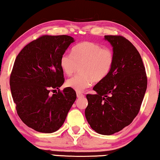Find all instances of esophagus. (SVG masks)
Wrapping results in <instances>:
<instances>
[{
  "label": "esophagus",
  "instance_id": "1",
  "mask_svg": "<svg viewBox=\"0 0 160 160\" xmlns=\"http://www.w3.org/2000/svg\"><path fill=\"white\" fill-rule=\"evenodd\" d=\"M77 97H78V98H83L84 97V94H82V93H80V92H77Z\"/></svg>",
  "mask_w": 160,
  "mask_h": 160
}]
</instances>
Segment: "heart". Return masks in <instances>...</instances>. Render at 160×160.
Here are the masks:
<instances>
[{
  "mask_svg": "<svg viewBox=\"0 0 160 160\" xmlns=\"http://www.w3.org/2000/svg\"><path fill=\"white\" fill-rule=\"evenodd\" d=\"M114 62V53L111 48L100 44L84 41L72 48V54H62L60 65L62 72L70 76L80 66V72L67 80L66 86L81 92L92 86L93 82L103 80L112 70Z\"/></svg>",
  "mask_w": 160,
  "mask_h": 160,
  "instance_id": "heart-1",
  "label": "heart"
}]
</instances>
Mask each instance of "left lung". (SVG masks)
<instances>
[{"mask_svg": "<svg viewBox=\"0 0 160 160\" xmlns=\"http://www.w3.org/2000/svg\"><path fill=\"white\" fill-rule=\"evenodd\" d=\"M114 62L110 73L88 94L85 115L97 133L112 135L130 125L138 114L147 88V76L136 47L121 35H105Z\"/></svg>", "mask_w": 160, "mask_h": 160, "instance_id": "1", "label": "left lung"}]
</instances>
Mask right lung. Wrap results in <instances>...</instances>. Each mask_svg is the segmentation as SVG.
Returning <instances> with one entry per match:
<instances>
[{"label":"right lung","mask_w":160,"mask_h":160,"mask_svg":"<svg viewBox=\"0 0 160 160\" xmlns=\"http://www.w3.org/2000/svg\"><path fill=\"white\" fill-rule=\"evenodd\" d=\"M73 42L68 35H42L24 46L14 62L9 84L16 111L27 126L39 132L58 131L77 98L72 88L59 89L65 81L60 58Z\"/></svg>","instance_id":"obj_1"}]
</instances>
